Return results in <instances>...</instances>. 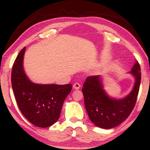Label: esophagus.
Returning a JSON list of instances; mask_svg holds the SVG:
<instances>
[{
	"mask_svg": "<svg viewBox=\"0 0 150 150\" xmlns=\"http://www.w3.org/2000/svg\"><path fill=\"white\" fill-rule=\"evenodd\" d=\"M73 87H74V89L78 90V89H80V87H81V85H80L79 83H76L74 84Z\"/></svg>",
	"mask_w": 150,
	"mask_h": 150,
	"instance_id": "esophagus-1",
	"label": "esophagus"
}]
</instances>
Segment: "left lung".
Masks as SVG:
<instances>
[{
  "mask_svg": "<svg viewBox=\"0 0 150 150\" xmlns=\"http://www.w3.org/2000/svg\"><path fill=\"white\" fill-rule=\"evenodd\" d=\"M130 73L135 77L132 91L122 100L108 97L103 89L99 76H90L85 80L82 89L85 106L90 120L96 126L110 129L117 126L126 120L136 104L140 87L141 73L137 61Z\"/></svg>",
  "mask_w": 150,
  "mask_h": 150,
  "instance_id": "obj_1",
  "label": "left lung"
}]
</instances>
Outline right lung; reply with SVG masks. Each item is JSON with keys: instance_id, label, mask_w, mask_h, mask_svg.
<instances>
[{"instance_id": "obj_1", "label": "right lung", "mask_w": 150, "mask_h": 150, "mask_svg": "<svg viewBox=\"0 0 150 150\" xmlns=\"http://www.w3.org/2000/svg\"><path fill=\"white\" fill-rule=\"evenodd\" d=\"M25 49L24 47L19 52L12 67V89L24 117L34 126L47 128L59 120L63 102L72 89V85L32 83L23 69Z\"/></svg>"}]
</instances>
